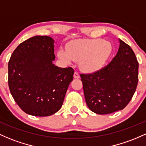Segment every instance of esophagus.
Instances as JSON below:
<instances>
[{
  "instance_id": "esophagus-1",
  "label": "esophagus",
  "mask_w": 146,
  "mask_h": 146,
  "mask_svg": "<svg viewBox=\"0 0 146 146\" xmlns=\"http://www.w3.org/2000/svg\"><path fill=\"white\" fill-rule=\"evenodd\" d=\"M73 77H74L75 78H77V79H78V78H80V75H79V73H78V72H75L74 73V76H73Z\"/></svg>"
}]
</instances>
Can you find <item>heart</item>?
<instances>
[{
    "mask_svg": "<svg viewBox=\"0 0 146 146\" xmlns=\"http://www.w3.org/2000/svg\"><path fill=\"white\" fill-rule=\"evenodd\" d=\"M66 51L60 49L58 57L66 63L73 60L80 62V68L86 72L101 68L112 52L111 44L102 39H77L68 43Z\"/></svg>",
    "mask_w": 146,
    "mask_h": 146,
    "instance_id": "b5f03b06",
    "label": "heart"
}]
</instances>
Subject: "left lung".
<instances>
[{"label": "left lung", "mask_w": 146, "mask_h": 146, "mask_svg": "<svg viewBox=\"0 0 146 146\" xmlns=\"http://www.w3.org/2000/svg\"><path fill=\"white\" fill-rule=\"evenodd\" d=\"M119 41L117 54L108 64L91 74H80L86 105L98 114L124 109L137 89L139 62L130 46Z\"/></svg>", "instance_id": "8db88e82"}]
</instances>
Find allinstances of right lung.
Wrapping results in <instances>:
<instances>
[{
  "instance_id": "right-lung-1",
  "label": "right lung",
  "mask_w": 146,
  "mask_h": 146,
  "mask_svg": "<svg viewBox=\"0 0 146 146\" xmlns=\"http://www.w3.org/2000/svg\"><path fill=\"white\" fill-rule=\"evenodd\" d=\"M54 40L35 36L17 46L8 62V85L14 101L24 112L48 116L60 110L73 79L71 67L60 68L55 60Z\"/></svg>"
}]
</instances>
